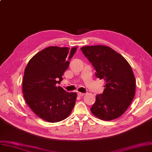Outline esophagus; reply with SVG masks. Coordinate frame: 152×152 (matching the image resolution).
Masks as SVG:
<instances>
[{
  "instance_id": "34e87169",
  "label": "esophagus",
  "mask_w": 152,
  "mask_h": 152,
  "mask_svg": "<svg viewBox=\"0 0 152 152\" xmlns=\"http://www.w3.org/2000/svg\"><path fill=\"white\" fill-rule=\"evenodd\" d=\"M85 95V94H84V93H80V92H78L77 93V95L79 96H83V95Z\"/></svg>"
}]
</instances>
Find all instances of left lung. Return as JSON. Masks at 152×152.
Listing matches in <instances>:
<instances>
[{"label":"left lung","mask_w":152,"mask_h":152,"mask_svg":"<svg viewBox=\"0 0 152 152\" xmlns=\"http://www.w3.org/2000/svg\"><path fill=\"white\" fill-rule=\"evenodd\" d=\"M80 49L96 70V77L105 82L103 92L96 95L91 112L106 121L120 117L135 95L136 80L130 65L122 55L106 46H87Z\"/></svg>","instance_id":"8db88e82"}]
</instances>
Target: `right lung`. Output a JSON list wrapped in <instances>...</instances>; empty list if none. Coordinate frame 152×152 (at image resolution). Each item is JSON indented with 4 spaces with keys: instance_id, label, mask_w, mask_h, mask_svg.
I'll return each mask as SVG.
<instances>
[{
    "instance_id": "add662e5",
    "label": "right lung",
    "mask_w": 152,
    "mask_h": 152,
    "mask_svg": "<svg viewBox=\"0 0 152 152\" xmlns=\"http://www.w3.org/2000/svg\"><path fill=\"white\" fill-rule=\"evenodd\" d=\"M73 47L50 46L29 60L24 71L23 92L27 105L39 118L55 123L66 118L75 105L76 92H66L57 84L76 51Z\"/></svg>"
}]
</instances>
